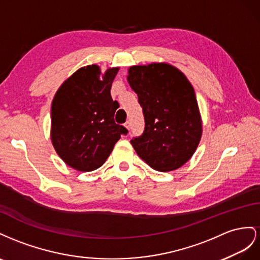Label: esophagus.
<instances>
[{
    "label": "esophagus",
    "instance_id": "1",
    "mask_svg": "<svg viewBox=\"0 0 260 260\" xmlns=\"http://www.w3.org/2000/svg\"><path fill=\"white\" fill-rule=\"evenodd\" d=\"M124 126H125V128L129 132V122H126V123L124 124Z\"/></svg>",
    "mask_w": 260,
    "mask_h": 260
}]
</instances>
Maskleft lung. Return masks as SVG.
<instances>
[{"label": "left lung", "instance_id": "left-lung-1", "mask_svg": "<svg viewBox=\"0 0 260 260\" xmlns=\"http://www.w3.org/2000/svg\"><path fill=\"white\" fill-rule=\"evenodd\" d=\"M127 81L143 108L145 129L131 140L137 154L155 171L184 166L203 134L196 94L184 74L168 63L135 65Z\"/></svg>", "mask_w": 260, "mask_h": 260}]
</instances>
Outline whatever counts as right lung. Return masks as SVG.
<instances>
[{"instance_id": "1", "label": "right lung", "mask_w": 260, "mask_h": 260, "mask_svg": "<svg viewBox=\"0 0 260 260\" xmlns=\"http://www.w3.org/2000/svg\"><path fill=\"white\" fill-rule=\"evenodd\" d=\"M118 68L108 69L100 77L98 65L80 68L57 89L51 107V140L66 165L90 172L106 162L124 126L114 122L117 101L111 87Z\"/></svg>"}]
</instances>
